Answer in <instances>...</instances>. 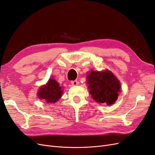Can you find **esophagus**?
<instances>
[{"instance_id": "34e87169", "label": "esophagus", "mask_w": 155, "mask_h": 155, "mask_svg": "<svg viewBox=\"0 0 155 155\" xmlns=\"http://www.w3.org/2000/svg\"><path fill=\"white\" fill-rule=\"evenodd\" d=\"M71 84L72 85H77L78 84V81L77 80H74V81H71Z\"/></svg>"}]
</instances>
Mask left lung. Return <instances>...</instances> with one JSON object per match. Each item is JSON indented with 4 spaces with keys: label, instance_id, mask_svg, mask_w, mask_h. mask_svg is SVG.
Returning a JSON list of instances; mask_svg holds the SVG:
<instances>
[{
    "label": "left lung",
    "instance_id": "left-lung-1",
    "mask_svg": "<svg viewBox=\"0 0 155 155\" xmlns=\"http://www.w3.org/2000/svg\"><path fill=\"white\" fill-rule=\"evenodd\" d=\"M90 94L97 103L112 105L116 101L120 92V83L109 70L91 71L87 75Z\"/></svg>",
    "mask_w": 155,
    "mask_h": 155
}]
</instances>
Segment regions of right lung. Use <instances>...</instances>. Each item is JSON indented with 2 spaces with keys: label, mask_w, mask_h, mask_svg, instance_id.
Returning a JSON list of instances; mask_svg holds the SVG:
<instances>
[{
  "label": "right lung",
  "mask_w": 155,
  "mask_h": 155,
  "mask_svg": "<svg viewBox=\"0 0 155 155\" xmlns=\"http://www.w3.org/2000/svg\"><path fill=\"white\" fill-rule=\"evenodd\" d=\"M61 87L59 83L54 79H49L46 85L40 88L38 92V96L40 99L45 100L47 104L55 103L59 100L62 95Z\"/></svg>",
  "instance_id": "obj_1"
}]
</instances>
